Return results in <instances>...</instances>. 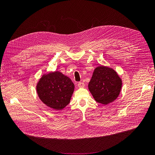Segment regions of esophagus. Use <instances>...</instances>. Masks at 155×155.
<instances>
[{"label": "esophagus", "mask_w": 155, "mask_h": 155, "mask_svg": "<svg viewBox=\"0 0 155 155\" xmlns=\"http://www.w3.org/2000/svg\"><path fill=\"white\" fill-rule=\"evenodd\" d=\"M78 86L79 88H83V87H85V83L83 82H79L78 83Z\"/></svg>", "instance_id": "esophagus-1"}]
</instances>
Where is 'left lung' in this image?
I'll return each instance as SVG.
<instances>
[{
	"label": "left lung",
	"mask_w": 155,
	"mask_h": 155,
	"mask_svg": "<svg viewBox=\"0 0 155 155\" xmlns=\"http://www.w3.org/2000/svg\"><path fill=\"white\" fill-rule=\"evenodd\" d=\"M122 80L115 70L104 65L96 67L88 83V90L96 101L108 105L120 95Z\"/></svg>",
	"instance_id": "8db88e82"
}]
</instances>
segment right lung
I'll return each mask as SVG.
<instances>
[{
	"label": "right lung",
	"instance_id": "add662e5",
	"mask_svg": "<svg viewBox=\"0 0 155 155\" xmlns=\"http://www.w3.org/2000/svg\"><path fill=\"white\" fill-rule=\"evenodd\" d=\"M37 95L46 106L62 110L70 101L74 84L68 77L59 71L43 74L36 85Z\"/></svg>",
	"mask_w": 155,
	"mask_h": 155
}]
</instances>
